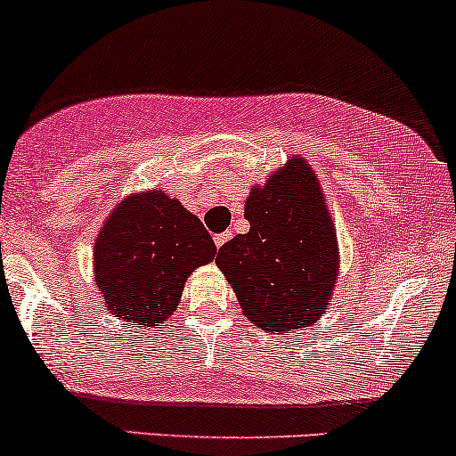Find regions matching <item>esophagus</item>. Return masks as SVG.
<instances>
[{"label":"esophagus","instance_id":"obj_1","mask_svg":"<svg viewBox=\"0 0 456 456\" xmlns=\"http://www.w3.org/2000/svg\"><path fill=\"white\" fill-rule=\"evenodd\" d=\"M232 238V232H224V233H216V236H214V244H216V247L220 248L223 247L224 242H227V240Z\"/></svg>","mask_w":456,"mask_h":456}]
</instances>
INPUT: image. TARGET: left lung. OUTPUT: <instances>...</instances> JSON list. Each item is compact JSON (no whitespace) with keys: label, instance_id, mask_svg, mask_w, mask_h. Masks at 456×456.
<instances>
[{"label":"left lung","instance_id":"8db88e82","mask_svg":"<svg viewBox=\"0 0 456 456\" xmlns=\"http://www.w3.org/2000/svg\"><path fill=\"white\" fill-rule=\"evenodd\" d=\"M248 233L223 244L216 264L255 327L288 333L309 327L331 303L338 236L316 173L289 159L244 205Z\"/></svg>","mask_w":456,"mask_h":456}]
</instances>
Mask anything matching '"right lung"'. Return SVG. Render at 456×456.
<instances>
[{"label":"right lung","mask_w":456,"mask_h":456,"mask_svg":"<svg viewBox=\"0 0 456 456\" xmlns=\"http://www.w3.org/2000/svg\"><path fill=\"white\" fill-rule=\"evenodd\" d=\"M216 257L203 223L164 192L129 197L94 244V279L118 320L158 327L173 316L192 270Z\"/></svg>","instance_id":"right-lung-1"}]
</instances>
